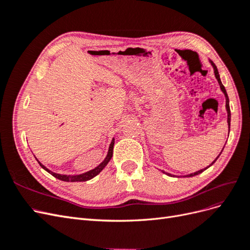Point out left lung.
I'll return each instance as SVG.
<instances>
[{"label":"left lung","mask_w":250,"mask_h":250,"mask_svg":"<svg viewBox=\"0 0 250 250\" xmlns=\"http://www.w3.org/2000/svg\"><path fill=\"white\" fill-rule=\"evenodd\" d=\"M210 64L213 65V67H214V73H215V76H216V78H217V80H218V82H219V85H220V88H221V90L223 92V94H224V96H225V100H226V110H228V124H229V129H230V108H229V96H228V93H226V89H225V87H224V85L222 84V82H221V80H220V76H219V73H218V70H217V66H216V64L211 62L210 60ZM224 148V147H223ZM222 151H223V149H222ZM222 151L220 152V154L222 153ZM220 154H219L218 156H217V158L216 160L211 163L208 167H210L211 165H213L217 160H218V157L220 156ZM208 167H207L206 169H202V170H199V171H197V172H195V173H191V174H188V175H186V176H188V177H192V176H195V175H198V174H200V173H202L204 170H207ZM163 173H166L167 174V175H169V176H172V174H169V173H167V172H165V171H163ZM174 176V175H173Z\"/></svg>","instance_id":"8db88e82"}]
</instances>
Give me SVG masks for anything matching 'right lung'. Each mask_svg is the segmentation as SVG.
Segmentation results:
<instances>
[{
    "label": "right lung",
    "mask_w": 250,
    "mask_h": 250,
    "mask_svg": "<svg viewBox=\"0 0 250 250\" xmlns=\"http://www.w3.org/2000/svg\"><path fill=\"white\" fill-rule=\"evenodd\" d=\"M113 145H115V139H112V141L110 143L108 152H107L106 157H105V160L99 166H98V167H96L95 169L90 170L88 172L83 173V174H79V175H62V174H57V173H54V172L50 171L49 169H47L41 162H39V160H37V162H39V164L41 165V167L42 169H44L47 172H49L51 175H53L54 177H56V178H58L60 180H62V181H71V183H74V181H86V180H89V179L94 178L95 176H97L98 174H99L105 168V166L108 164V162L110 161V158L112 157Z\"/></svg>",
    "instance_id": "add662e5"
}]
</instances>
